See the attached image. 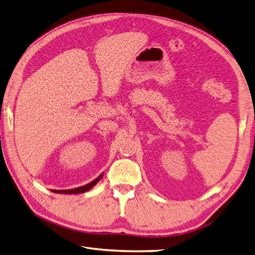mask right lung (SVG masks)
I'll use <instances>...</instances> for the list:
<instances>
[{
  "label": "right lung",
  "instance_id": "right-lung-1",
  "mask_svg": "<svg viewBox=\"0 0 255 255\" xmlns=\"http://www.w3.org/2000/svg\"><path fill=\"white\" fill-rule=\"evenodd\" d=\"M102 175H103V173H101L99 177L95 179L94 181H91L90 183H88L86 185H83V186L76 187V188H72V190H51V192L57 193V194H81V193H85V192L89 191L90 188H93L98 183V182H99L102 179Z\"/></svg>",
  "mask_w": 255,
  "mask_h": 255
}]
</instances>
